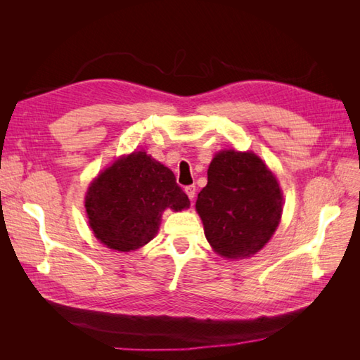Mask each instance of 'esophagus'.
<instances>
[{"label": "esophagus", "mask_w": 360, "mask_h": 360, "mask_svg": "<svg viewBox=\"0 0 360 360\" xmlns=\"http://www.w3.org/2000/svg\"><path fill=\"white\" fill-rule=\"evenodd\" d=\"M195 191H197V189H195L193 184H191V186L184 188V192H186V195H188L191 201H193V198H195Z\"/></svg>", "instance_id": "1"}]
</instances>
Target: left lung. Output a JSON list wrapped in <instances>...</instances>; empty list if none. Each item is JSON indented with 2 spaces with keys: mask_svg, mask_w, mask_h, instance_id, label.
Instances as JSON below:
<instances>
[{
  "mask_svg": "<svg viewBox=\"0 0 360 360\" xmlns=\"http://www.w3.org/2000/svg\"><path fill=\"white\" fill-rule=\"evenodd\" d=\"M207 179L195 204L205 238L226 258L257 254L282 214V193L274 174L257 155L226 150L214 156Z\"/></svg>",
  "mask_w": 360,
  "mask_h": 360,
  "instance_id": "1",
  "label": "left lung"
}]
</instances>
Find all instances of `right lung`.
<instances>
[{"label": "right lung", "mask_w": 360, "mask_h": 360, "mask_svg": "<svg viewBox=\"0 0 360 360\" xmlns=\"http://www.w3.org/2000/svg\"><path fill=\"white\" fill-rule=\"evenodd\" d=\"M171 169L138 151L118 159L90 186L85 209L94 236L115 250H134L159 230L165 209L189 207Z\"/></svg>", "instance_id": "right-lung-1"}]
</instances>
